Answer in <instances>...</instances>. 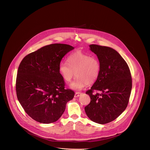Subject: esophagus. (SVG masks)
Wrapping results in <instances>:
<instances>
[{"mask_svg": "<svg viewBox=\"0 0 150 150\" xmlns=\"http://www.w3.org/2000/svg\"><path fill=\"white\" fill-rule=\"evenodd\" d=\"M82 94V93H81V92H76L75 93V98H78V97H79L80 95H81Z\"/></svg>", "mask_w": 150, "mask_h": 150, "instance_id": "esophagus-1", "label": "esophagus"}]
</instances>
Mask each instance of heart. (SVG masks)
I'll return each mask as SVG.
<instances>
[{
  "instance_id": "1",
  "label": "heart",
  "mask_w": 150,
  "mask_h": 150,
  "mask_svg": "<svg viewBox=\"0 0 150 150\" xmlns=\"http://www.w3.org/2000/svg\"><path fill=\"white\" fill-rule=\"evenodd\" d=\"M100 70V63L97 57L81 52L71 54L67 58V64L62 62L59 65V74L65 82H71L75 74L76 76L71 85V88L75 90H81L86 85L94 83Z\"/></svg>"
}]
</instances>
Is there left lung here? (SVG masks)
Wrapping results in <instances>:
<instances>
[{
  "instance_id": "obj_1",
  "label": "left lung",
  "mask_w": 150,
  "mask_h": 150,
  "mask_svg": "<svg viewBox=\"0 0 150 150\" xmlns=\"http://www.w3.org/2000/svg\"><path fill=\"white\" fill-rule=\"evenodd\" d=\"M89 47L98 56L101 70L97 81L86 92L91 102L85 110L92 121L104 125L115 120L126 109L132 88V75L127 64L116 50L96 44Z\"/></svg>"
}]
</instances>
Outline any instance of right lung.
<instances>
[{
    "mask_svg": "<svg viewBox=\"0 0 150 150\" xmlns=\"http://www.w3.org/2000/svg\"><path fill=\"white\" fill-rule=\"evenodd\" d=\"M74 48L52 44L27 55L21 61L16 77V95L26 113L34 120L49 124L57 121L75 92L65 88L59 72L62 58Z\"/></svg>",
    "mask_w": 150,
    "mask_h": 150,
    "instance_id": "add662e5",
    "label": "right lung"
}]
</instances>
